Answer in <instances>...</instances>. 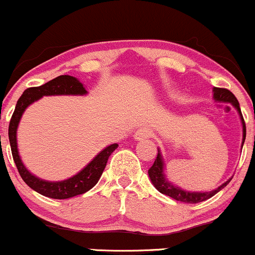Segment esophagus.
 Returning a JSON list of instances; mask_svg holds the SVG:
<instances>
[{
  "instance_id": "1",
  "label": "esophagus",
  "mask_w": 255,
  "mask_h": 255,
  "mask_svg": "<svg viewBox=\"0 0 255 255\" xmlns=\"http://www.w3.org/2000/svg\"><path fill=\"white\" fill-rule=\"evenodd\" d=\"M151 134H153V130H151V128L149 127H140L138 128L137 130L134 132V139L137 140H143V139H146V138L151 137Z\"/></svg>"
}]
</instances>
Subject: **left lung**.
Segmentation results:
<instances>
[{
	"label": "left lung",
	"mask_w": 255,
	"mask_h": 255,
	"mask_svg": "<svg viewBox=\"0 0 255 255\" xmlns=\"http://www.w3.org/2000/svg\"><path fill=\"white\" fill-rule=\"evenodd\" d=\"M212 91H213V100H215V101L231 104L239 113L242 127H243V139H242V148H243L244 140H246V123H244L243 116H242L238 100L236 99V96L232 94V92L228 91V90L226 89L213 87ZM148 175H149V179H150L151 184L154 185V187H155L159 192L171 197V199L176 200V201L185 202V204H199V202L206 201V200L211 199L212 196H215L218 191L225 189V187L228 185V182L232 180V177H230L227 181L223 182L221 186H218L217 189L212 190V191L195 192V191H186V190H182L181 187L176 186V185H174L173 182H170L168 179H166L165 164H164V159H163V155H161L160 149H158V155H156V159L155 161H154L153 166L148 170Z\"/></svg>",
	"instance_id": "1"
}]
</instances>
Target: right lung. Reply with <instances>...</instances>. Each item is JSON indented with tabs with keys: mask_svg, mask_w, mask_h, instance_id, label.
Masks as SVG:
<instances>
[{
	"mask_svg": "<svg viewBox=\"0 0 255 255\" xmlns=\"http://www.w3.org/2000/svg\"><path fill=\"white\" fill-rule=\"evenodd\" d=\"M60 95H74V96H84L87 95L86 89L78 79L70 75H60L58 78L50 80L47 84L38 87H29L23 92L22 96L17 101L16 109L12 115L11 122L8 127V138L11 144L12 155L16 163L20 177L23 181L43 196L50 197V199L64 200L70 197L82 195L91 190L101 177L106 168L107 160L110 155L117 149L118 144H111L106 148L102 149L85 168H82L78 174L69 179L61 180V181H48V180L40 179V177L33 175L29 170L24 166L22 159L19 156L17 145V129L19 121L23 113L28 106L34 104L35 101L42 99L43 96H60Z\"/></svg>",
	"mask_w": 255,
	"mask_h": 255,
	"instance_id": "1",
	"label": "right lung"
}]
</instances>
